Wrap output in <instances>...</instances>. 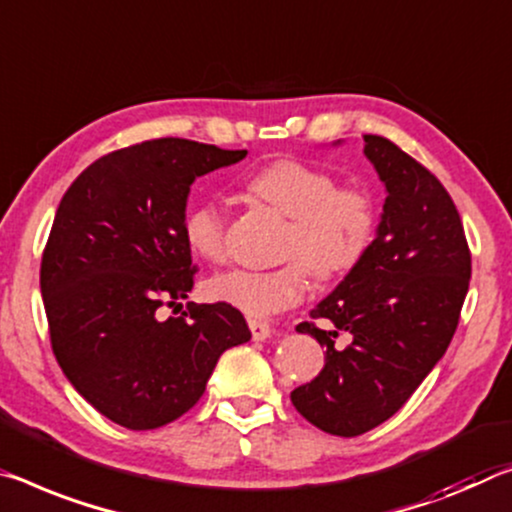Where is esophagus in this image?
Instances as JSON below:
<instances>
[{
    "label": "esophagus",
    "instance_id": "1",
    "mask_svg": "<svg viewBox=\"0 0 512 512\" xmlns=\"http://www.w3.org/2000/svg\"><path fill=\"white\" fill-rule=\"evenodd\" d=\"M248 326H250V332H253L255 342H264V339L271 337V326H269V323H266V321L250 319Z\"/></svg>",
    "mask_w": 512,
    "mask_h": 512
}]
</instances>
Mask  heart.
Returning a JSON list of instances; mask_svg holds the SVG:
<instances>
[{
  "label": "heart",
  "instance_id": "1",
  "mask_svg": "<svg viewBox=\"0 0 512 512\" xmlns=\"http://www.w3.org/2000/svg\"><path fill=\"white\" fill-rule=\"evenodd\" d=\"M250 196L289 218L278 269H230L207 282L216 303L255 319H266L300 303L310 271L328 280L351 271L367 253L376 227V209L360 189H337L326 170L298 159H278L246 180ZM182 234L189 250L205 262L225 255V216L214 200L196 202L184 216Z\"/></svg>",
  "mask_w": 512,
  "mask_h": 512
}]
</instances>
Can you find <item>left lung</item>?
<instances>
[{
  "instance_id": "8db88e82",
  "label": "left lung",
  "mask_w": 512,
  "mask_h": 512,
  "mask_svg": "<svg viewBox=\"0 0 512 512\" xmlns=\"http://www.w3.org/2000/svg\"><path fill=\"white\" fill-rule=\"evenodd\" d=\"M364 157L387 193L376 239L312 310L332 330L296 326L328 351L291 403L339 437L367 433L403 408L449 348L472 275L460 214L431 170L373 134L364 136ZM339 331L349 335L344 349L334 346Z\"/></svg>"
}]
</instances>
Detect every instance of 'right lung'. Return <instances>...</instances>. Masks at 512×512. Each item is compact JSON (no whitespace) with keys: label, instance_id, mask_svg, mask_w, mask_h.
<instances>
[{"label":"right lung","instance_id":"add662e5","mask_svg":"<svg viewBox=\"0 0 512 512\" xmlns=\"http://www.w3.org/2000/svg\"><path fill=\"white\" fill-rule=\"evenodd\" d=\"M248 150L157 139L104 154L56 209L40 294L52 351L72 387L129 431L166 426L205 392L248 323L230 305H193L191 321L157 310L189 298L196 269L182 225L191 184Z\"/></svg>","mask_w":512,"mask_h":512}]
</instances>
